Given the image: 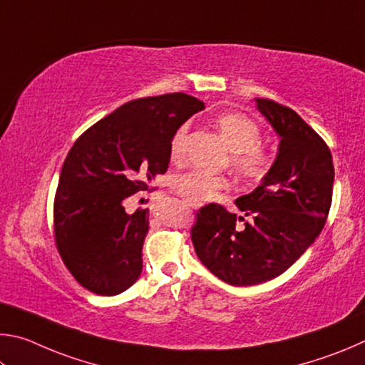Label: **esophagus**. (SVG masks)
<instances>
[{"label":"esophagus","instance_id":"esophagus-1","mask_svg":"<svg viewBox=\"0 0 365 365\" xmlns=\"http://www.w3.org/2000/svg\"><path fill=\"white\" fill-rule=\"evenodd\" d=\"M192 207H195V208H199V207H200V205H195V203H194V205H192Z\"/></svg>","mask_w":365,"mask_h":365}]
</instances>
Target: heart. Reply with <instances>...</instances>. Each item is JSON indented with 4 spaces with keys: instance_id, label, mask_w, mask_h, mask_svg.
<instances>
[{
    "instance_id": "1",
    "label": "heart",
    "mask_w": 365,
    "mask_h": 365,
    "mask_svg": "<svg viewBox=\"0 0 365 365\" xmlns=\"http://www.w3.org/2000/svg\"><path fill=\"white\" fill-rule=\"evenodd\" d=\"M220 134L225 139L232 153V166L240 176L247 179H261L269 170L271 158L264 150L259 149V128L253 120L242 113L220 115L215 121ZM187 125L179 126L173 134L170 143L171 160L179 162L186 152ZM173 189L190 203H203L218 197L221 190L229 187V181L222 176L212 175L199 168L189 170L176 175L171 182Z\"/></svg>"
}]
</instances>
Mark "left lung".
Returning <instances> with one entry per match:
<instances>
[{"mask_svg":"<svg viewBox=\"0 0 365 365\" xmlns=\"http://www.w3.org/2000/svg\"><path fill=\"white\" fill-rule=\"evenodd\" d=\"M255 102L280 143L259 186L235 200L252 222L237 231V215L210 203L192 227L197 257L235 287L276 279L314 244L327 221L335 178L327 144L295 110L269 99Z\"/></svg>","mask_w":365,"mask_h":365,"instance_id":"obj_1","label":"left lung"}]
</instances>
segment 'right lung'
Returning a JSON list of instances; mask_svg holds the SVG:
<instances>
[{"instance_id": "obj_1", "label": "right lung", "mask_w": 365, "mask_h": 365, "mask_svg": "<svg viewBox=\"0 0 365 365\" xmlns=\"http://www.w3.org/2000/svg\"><path fill=\"white\" fill-rule=\"evenodd\" d=\"M202 101L173 93L126 102L76 139L54 200V235L72 276L93 293L118 295L143 272L149 210L126 213L170 163L173 134Z\"/></svg>"}]
</instances>
